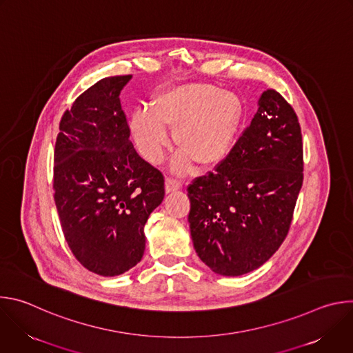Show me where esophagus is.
Masks as SVG:
<instances>
[{
  "label": "esophagus",
  "mask_w": 353,
  "mask_h": 353,
  "mask_svg": "<svg viewBox=\"0 0 353 353\" xmlns=\"http://www.w3.org/2000/svg\"><path fill=\"white\" fill-rule=\"evenodd\" d=\"M181 185H183V180H180L177 177H173V176L166 177V191L168 192L179 190Z\"/></svg>",
  "instance_id": "1"
}]
</instances>
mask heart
I'll return each mask as SVG.
<instances>
[{
  "mask_svg": "<svg viewBox=\"0 0 353 353\" xmlns=\"http://www.w3.org/2000/svg\"><path fill=\"white\" fill-rule=\"evenodd\" d=\"M243 108L237 94L208 83H184L170 88L130 119V131L139 154L150 163H159L170 145L166 127L176 128L174 141L183 149L174 166L219 165L234 143Z\"/></svg>",
  "mask_w": 353,
  "mask_h": 353,
  "instance_id": "1",
  "label": "heart"
}]
</instances>
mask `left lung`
Listing matches in <instances>:
<instances>
[{
	"label": "left lung",
	"instance_id": "left-lung-1",
	"mask_svg": "<svg viewBox=\"0 0 353 353\" xmlns=\"http://www.w3.org/2000/svg\"><path fill=\"white\" fill-rule=\"evenodd\" d=\"M301 184L297 116L281 93L267 89L228 157L187 187L198 257L225 276L261 267L288 236Z\"/></svg>",
	"mask_w": 353,
	"mask_h": 353
}]
</instances>
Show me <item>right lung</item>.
Instances as JSON below:
<instances>
[{"label": "right lung", "instance_id": "right-lung-1", "mask_svg": "<svg viewBox=\"0 0 353 353\" xmlns=\"http://www.w3.org/2000/svg\"><path fill=\"white\" fill-rule=\"evenodd\" d=\"M131 75L100 79L65 110L54 148L53 190L64 237L89 271L116 276L137 265L143 226L165 196V177L130 141L120 92Z\"/></svg>", "mask_w": 353, "mask_h": 353}]
</instances>
